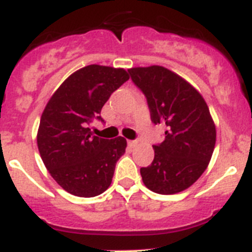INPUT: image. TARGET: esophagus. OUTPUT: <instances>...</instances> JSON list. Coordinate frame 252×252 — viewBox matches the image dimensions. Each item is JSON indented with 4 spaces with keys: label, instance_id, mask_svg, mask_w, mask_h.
I'll return each mask as SVG.
<instances>
[{
    "label": "esophagus",
    "instance_id": "obj_1",
    "mask_svg": "<svg viewBox=\"0 0 252 252\" xmlns=\"http://www.w3.org/2000/svg\"><path fill=\"white\" fill-rule=\"evenodd\" d=\"M127 144H128V146H130V148H135V146L137 145V141H133V140H130V141H127Z\"/></svg>",
    "mask_w": 252,
    "mask_h": 252
}]
</instances>
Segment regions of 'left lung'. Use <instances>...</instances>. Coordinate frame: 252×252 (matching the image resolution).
Wrapping results in <instances>:
<instances>
[{
  "mask_svg": "<svg viewBox=\"0 0 252 252\" xmlns=\"http://www.w3.org/2000/svg\"><path fill=\"white\" fill-rule=\"evenodd\" d=\"M148 99L151 121L166 126L165 140L154 145L142 182L159 194H175L203 174L216 145V125L202 94L184 78L160 65L128 69Z\"/></svg>",
  "mask_w": 252,
  "mask_h": 252,
  "instance_id": "obj_1",
  "label": "left lung"
}]
</instances>
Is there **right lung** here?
Here are the masks:
<instances>
[{"label":"right lung","mask_w":252,"mask_h":252,"mask_svg":"<svg viewBox=\"0 0 252 252\" xmlns=\"http://www.w3.org/2000/svg\"><path fill=\"white\" fill-rule=\"evenodd\" d=\"M124 68L91 64L69 75L51 95L40 119L37 148L44 165L64 190L77 197L102 194L127 142L93 136L88 125L101 120L110 95L126 81Z\"/></svg>","instance_id":"add662e5"}]
</instances>
